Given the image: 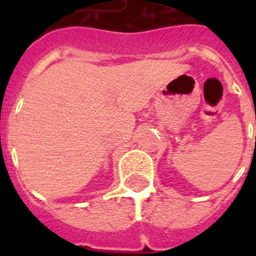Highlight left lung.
<instances>
[{
  "mask_svg": "<svg viewBox=\"0 0 256 256\" xmlns=\"http://www.w3.org/2000/svg\"><path fill=\"white\" fill-rule=\"evenodd\" d=\"M255 144H256V136H255Z\"/></svg>",
  "mask_w": 256,
  "mask_h": 256,
  "instance_id": "obj_1",
  "label": "left lung"
}]
</instances>
